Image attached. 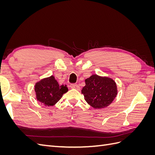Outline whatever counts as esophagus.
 I'll list each match as a JSON object with an SVG mask.
<instances>
[{"label":"esophagus","mask_w":155,"mask_h":155,"mask_svg":"<svg viewBox=\"0 0 155 155\" xmlns=\"http://www.w3.org/2000/svg\"><path fill=\"white\" fill-rule=\"evenodd\" d=\"M70 88H74V89H76V90H79L80 89V88H79V86L78 85H77V84H75V83H72L71 84V85H70Z\"/></svg>","instance_id":"esophagus-1"}]
</instances>
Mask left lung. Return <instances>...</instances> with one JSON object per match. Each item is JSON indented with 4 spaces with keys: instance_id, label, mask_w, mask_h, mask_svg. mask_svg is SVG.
Listing matches in <instances>:
<instances>
[{
    "instance_id": "obj_1",
    "label": "left lung",
    "mask_w": 155,
    "mask_h": 155,
    "mask_svg": "<svg viewBox=\"0 0 155 155\" xmlns=\"http://www.w3.org/2000/svg\"><path fill=\"white\" fill-rule=\"evenodd\" d=\"M85 84L81 93L88 104L94 109L109 106L118 93L115 81L107 77L92 75L85 79Z\"/></svg>"
}]
</instances>
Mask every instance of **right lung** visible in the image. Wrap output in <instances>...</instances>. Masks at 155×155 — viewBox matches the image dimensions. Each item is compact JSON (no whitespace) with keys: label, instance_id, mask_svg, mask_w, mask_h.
I'll use <instances>...</instances> for the list:
<instances>
[{"label":"right lung","instance_id":"1","mask_svg":"<svg viewBox=\"0 0 155 155\" xmlns=\"http://www.w3.org/2000/svg\"><path fill=\"white\" fill-rule=\"evenodd\" d=\"M36 98L45 106H53L68 91L67 85L60 86L53 76L43 79L35 85Z\"/></svg>","mask_w":155,"mask_h":155}]
</instances>
